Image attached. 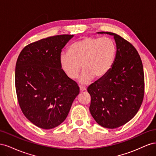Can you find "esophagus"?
<instances>
[{"label":"esophagus","instance_id":"esophagus-1","mask_svg":"<svg viewBox=\"0 0 156 156\" xmlns=\"http://www.w3.org/2000/svg\"><path fill=\"white\" fill-rule=\"evenodd\" d=\"M79 90L81 92H84V91H85L87 89H86V88H84L83 87H79Z\"/></svg>","mask_w":156,"mask_h":156}]
</instances>
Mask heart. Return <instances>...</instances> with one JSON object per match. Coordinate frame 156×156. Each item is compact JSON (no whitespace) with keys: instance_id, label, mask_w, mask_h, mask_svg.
<instances>
[{"instance_id":"1","label":"heart","mask_w":156,"mask_h":156,"mask_svg":"<svg viewBox=\"0 0 156 156\" xmlns=\"http://www.w3.org/2000/svg\"><path fill=\"white\" fill-rule=\"evenodd\" d=\"M116 53V44L111 37L87 36L71 44L68 52L61 53L59 62L71 79L78 77L82 66L83 72L79 82L88 84L94 78L101 80L109 73Z\"/></svg>"}]
</instances>
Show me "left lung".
Here are the masks:
<instances>
[{
  "label": "left lung",
  "instance_id": "8db88e82",
  "mask_svg": "<svg viewBox=\"0 0 156 156\" xmlns=\"http://www.w3.org/2000/svg\"><path fill=\"white\" fill-rule=\"evenodd\" d=\"M98 34L114 36L116 53L109 73L87 88L91 96L89 109L99 125L115 129L133 119L142 104L144 94L143 66L137 51L129 41L115 33Z\"/></svg>",
  "mask_w": 156,
  "mask_h": 156
}]
</instances>
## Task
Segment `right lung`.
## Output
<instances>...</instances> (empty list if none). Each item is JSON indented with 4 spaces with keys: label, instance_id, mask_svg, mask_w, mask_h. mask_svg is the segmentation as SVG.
<instances>
[{
    "label": "right lung",
    "instance_id": "1",
    "mask_svg": "<svg viewBox=\"0 0 156 156\" xmlns=\"http://www.w3.org/2000/svg\"><path fill=\"white\" fill-rule=\"evenodd\" d=\"M73 35H57L25 46L16 65L15 83L19 105L35 126L50 129L68 115L79 93L77 83L60 67L59 56Z\"/></svg>",
    "mask_w": 156,
    "mask_h": 156
}]
</instances>
